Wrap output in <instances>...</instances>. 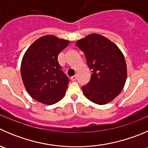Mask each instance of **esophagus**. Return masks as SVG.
I'll list each match as a JSON object with an SVG mask.
<instances>
[{
    "label": "esophagus",
    "mask_w": 148,
    "mask_h": 148,
    "mask_svg": "<svg viewBox=\"0 0 148 148\" xmlns=\"http://www.w3.org/2000/svg\"><path fill=\"white\" fill-rule=\"evenodd\" d=\"M76 79H77V75H74V76H73V77H71V81H75Z\"/></svg>",
    "instance_id": "obj_1"
}]
</instances>
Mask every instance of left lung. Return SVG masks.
<instances>
[{"instance_id":"obj_1","label":"left lung","mask_w":148,"mask_h":148,"mask_svg":"<svg viewBox=\"0 0 148 148\" xmlns=\"http://www.w3.org/2000/svg\"><path fill=\"white\" fill-rule=\"evenodd\" d=\"M76 45L84 53L92 72L88 84L82 87L84 95L96 104L110 103L120 94L127 79V64L122 52L98 34H88Z\"/></svg>"}]
</instances>
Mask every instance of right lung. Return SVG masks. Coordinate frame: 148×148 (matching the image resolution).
Returning a JSON list of instances; mask_svg holds the SVG:
<instances>
[{
  "mask_svg": "<svg viewBox=\"0 0 148 148\" xmlns=\"http://www.w3.org/2000/svg\"><path fill=\"white\" fill-rule=\"evenodd\" d=\"M69 43V40L56 36H42L29 47L23 56V83L29 95L40 103L53 105L66 94L69 79L61 70L58 56Z\"/></svg>",
  "mask_w": 148,
  "mask_h": 148,
  "instance_id": "right-lung-1",
  "label": "right lung"
}]
</instances>
